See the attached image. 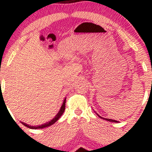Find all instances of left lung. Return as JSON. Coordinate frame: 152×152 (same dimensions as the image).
<instances>
[{
  "label": "left lung",
  "instance_id": "obj_1",
  "mask_svg": "<svg viewBox=\"0 0 152 152\" xmlns=\"http://www.w3.org/2000/svg\"><path fill=\"white\" fill-rule=\"evenodd\" d=\"M96 114L98 115V116H99V117L102 118H103V119H105V120H106V121H111V122H116V123H117V122H118V121H116V120H113V119H111V118H103V117H102V116H99V115L98 114Z\"/></svg>",
  "mask_w": 152,
  "mask_h": 152
}]
</instances>
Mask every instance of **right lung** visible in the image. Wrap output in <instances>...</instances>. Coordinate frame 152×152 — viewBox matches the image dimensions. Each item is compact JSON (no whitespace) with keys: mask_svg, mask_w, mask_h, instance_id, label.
Returning <instances> with one entry per match:
<instances>
[{"mask_svg":"<svg viewBox=\"0 0 152 152\" xmlns=\"http://www.w3.org/2000/svg\"><path fill=\"white\" fill-rule=\"evenodd\" d=\"M66 99V98H65V99H64V102H63V104H62L60 110H59L58 114L56 115L55 117H54L53 119L50 120V121L46 122V123H45V124H41V125H37V126H31V125L27 124L24 123V122H21V123L25 126L28 127L29 129H43V128H46V127L51 126V125L55 123V122H56L57 121H58V120L59 119V118H60L61 116H62V114H64V111H65Z\"/></svg>","mask_w":152,"mask_h":152,"instance_id":"1","label":"right lung"}]
</instances>
